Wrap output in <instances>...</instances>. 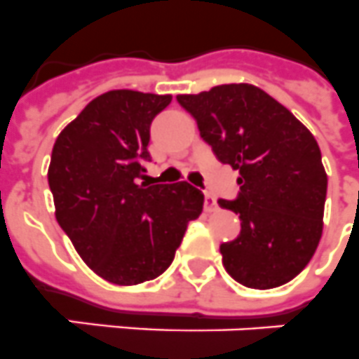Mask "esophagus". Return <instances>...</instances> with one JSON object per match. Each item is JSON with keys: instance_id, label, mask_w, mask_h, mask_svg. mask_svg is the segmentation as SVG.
Masks as SVG:
<instances>
[{"instance_id": "obj_1", "label": "esophagus", "mask_w": 359, "mask_h": 359, "mask_svg": "<svg viewBox=\"0 0 359 359\" xmlns=\"http://www.w3.org/2000/svg\"><path fill=\"white\" fill-rule=\"evenodd\" d=\"M204 210H206L208 213H212V212H215V210H217V203H215V198H213L212 195L206 194V197H204Z\"/></svg>"}]
</instances>
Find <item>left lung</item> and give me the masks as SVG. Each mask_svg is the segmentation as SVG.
Returning a JSON list of instances; mask_svg holds the SVG:
<instances>
[{"label":"left lung","mask_w":359,"mask_h":359,"mask_svg":"<svg viewBox=\"0 0 359 359\" xmlns=\"http://www.w3.org/2000/svg\"><path fill=\"white\" fill-rule=\"evenodd\" d=\"M177 100L217 158L241 175L239 198L219 201L241 219L239 237L221 245L226 272L257 290L292 281L323 233L327 171L314 135L252 83H222Z\"/></svg>","instance_id":"1"}]
</instances>
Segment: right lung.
<instances>
[{
	"mask_svg": "<svg viewBox=\"0 0 359 359\" xmlns=\"http://www.w3.org/2000/svg\"><path fill=\"white\" fill-rule=\"evenodd\" d=\"M171 95L116 89L96 96L53 147L54 215L96 276L140 285L165 272L204 195L188 182L137 184L149 126Z\"/></svg>",
	"mask_w": 359,
	"mask_h": 359,
	"instance_id": "obj_1",
	"label": "right lung"
}]
</instances>
